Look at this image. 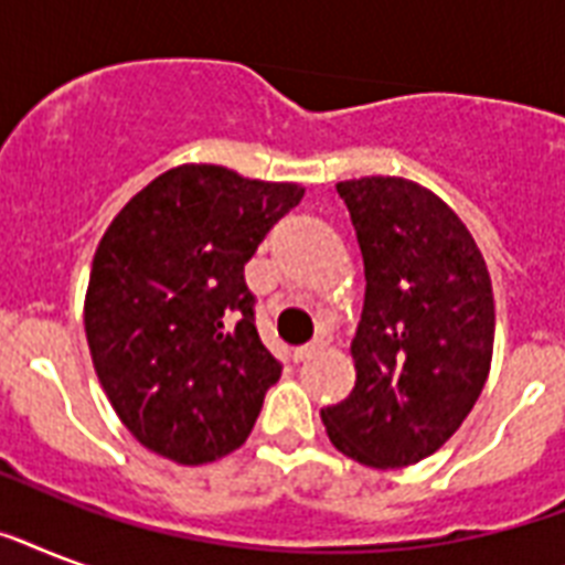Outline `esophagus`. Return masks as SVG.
<instances>
[{
  "instance_id": "1",
  "label": "esophagus",
  "mask_w": 565,
  "mask_h": 565,
  "mask_svg": "<svg viewBox=\"0 0 565 565\" xmlns=\"http://www.w3.org/2000/svg\"><path fill=\"white\" fill-rule=\"evenodd\" d=\"M322 349V340H313V343H305L299 349H292V361H308L310 354H317Z\"/></svg>"
}]
</instances>
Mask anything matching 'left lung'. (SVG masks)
I'll use <instances>...</instances> for the list:
<instances>
[{
	"label": "left lung",
	"instance_id": "obj_1",
	"mask_svg": "<svg viewBox=\"0 0 565 565\" xmlns=\"http://www.w3.org/2000/svg\"><path fill=\"white\" fill-rule=\"evenodd\" d=\"M363 255L366 296L349 398L322 411L337 451L372 469L434 455L490 375L495 305L481 248L460 216L416 181H340Z\"/></svg>",
	"mask_w": 565,
	"mask_h": 565
}]
</instances>
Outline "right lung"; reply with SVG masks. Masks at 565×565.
Listing matches in <instances>:
<instances>
[{
  "instance_id": "obj_1",
  "label": "right lung",
  "mask_w": 565,
  "mask_h": 565,
  "mask_svg": "<svg viewBox=\"0 0 565 565\" xmlns=\"http://www.w3.org/2000/svg\"><path fill=\"white\" fill-rule=\"evenodd\" d=\"M305 188L184 163L99 239L84 296L93 370L131 437L181 466L246 443L281 363L260 343L246 264Z\"/></svg>"
}]
</instances>
